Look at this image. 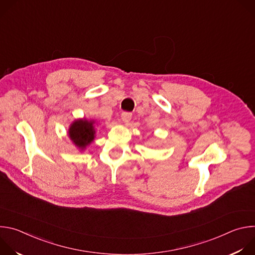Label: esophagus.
Returning a JSON list of instances; mask_svg holds the SVG:
<instances>
[{
  "mask_svg": "<svg viewBox=\"0 0 255 255\" xmlns=\"http://www.w3.org/2000/svg\"><path fill=\"white\" fill-rule=\"evenodd\" d=\"M132 118V114L130 112H123L121 114V119L124 123H128Z\"/></svg>",
  "mask_w": 255,
  "mask_h": 255,
  "instance_id": "obj_1",
  "label": "esophagus"
}]
</instances>
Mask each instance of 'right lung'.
<instances>
[{"mask_svg":"<svg viewBox=\"0 0 255 255\" xmlns=\"http://www.w3.org/2000/svg\"><path fill=\"white\" fill-rule=\"evenodd\" d=\"M95 121L79 119L72 123L68 129L70 140L81 149H85L95 139Z\"/></svg>","mask_w":255,"mask_h":255,"instance_id":"obj_1","label":"right lung"}]
</instances>
